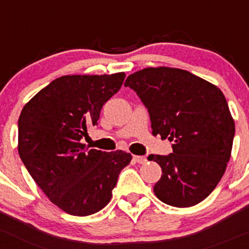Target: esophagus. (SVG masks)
<instances>
[{
  "label": "esophagus",
  "instance_id": "34e87169",
  "mask_svg": "<svg viewBox=\"0 0 249 249\" xmlns=\"http://www.w3.org/2000/svg\"><path fill=\"white\" fill-rule=\"evenodd\" d=\"M133 161L137 162V163H145L146 162V158L145 156H133Z\"/></svg>",
  "mask_w": 249,
  "mask_h": 249
}]
</instances>
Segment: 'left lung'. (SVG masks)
Listing matches in <instances>:
<instances>
[{"label": "left lung", "mask_w": 249, "mask_h": 249, "mask_svg": "<svg viewBox=\"0 0 249 249\" xmlns=\"http://www.w3.org/2000/svg\"><path fill=\"white\" fill-rule=\"evenodd\" d=\"M125 87L148 108L153 135L173 142L169 155H150L161 179L160 200L177 208L200 203L223 177L231 154L235 123L219 88L182 69L145 68L130 75Z\"/></svg>", "instance_id": "left-lung-1"}]
</instances>
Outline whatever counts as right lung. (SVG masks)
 <instances>
[{"label": "right lung", "instance_id": "right-lung-1", "mask_svg": "<svg viewBox=\"0 0 249 249\" xmlns=\"http://www.w3.org/2000/svg\"><path fill=\"white\" fill-rule=\"evenodd\" d=\"M124 78V72L58 77L21 111L20 159L36 185L64 213L88 216L104 209L119 173L131 161V154L123 150H88L81 143Z\"/></svg>", "mask_w": 249, "mask_h": 249}]
</instances>
